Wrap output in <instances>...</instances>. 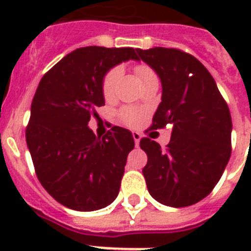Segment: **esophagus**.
<instances>
[{"mask_svg": "<svg viewBox=\"0 0 251 251\" xmlns=\"http://www.w3.org/2000/svg\"><path fill=\"white\" fill-rule=\"evenodd\" d=\"M133 138H134V142H135V146L138 147V145H139V141H141L142 135L138 131H133Z\"/></svg>", "mask_w": 251, "mask_h": 251, "instance_id": "esophagus-1", "label": "esophagus"}]
</instances>
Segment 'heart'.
Here are the masks:
<instances>
[{
	"label": "heart",
	"mask_w": 251,
	"mask_h": 251,
	"mask_svg": "<svg viewBox=\"0 0 251 251\" xmlns=\"http://www.w3.org/2000/svg\"><path fill=\"white\" fill-rule=\"evenodd\" d=\"M135 74L141 79V82L143 83L146 79H149L151 76H155V72L152 69L150 68L149 65L146 64H139L135 66ZM120 74H121V69L120 68H113L110 69L109 72H106V74L102 76L101 80V92L102 96L105 99H110L113 96L114 92V86L117 83V79L120 78ZM118 118L122 124H125L127 126H135L139 124L142 118V113L139 110L134 109V108H130V106H126V108H122L120 112H118Z\"/></svg>",
	"instance_id": "heart-1"
}]
</instances>
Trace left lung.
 Wrapping results in <instances>:
<instances>
[{"label":"left lung","mask_w":251,"mask_h":251,"mask_svg":"<svg viewBox=\"0 0 251 251\" xmlns=\"http://www.w3.org/2000/svg\"><path fill=\"white\" fill-rule=\"evenodd\" d=\"M160 76L161 102L150 129L172 126L171 142L142 138L147 189L157 202L187 207L206 198L219 182L232 152V118L208 70L194 56L176 48L137 49Z\"/></svg>","instance_id":"8db88e82"}]
</instances>
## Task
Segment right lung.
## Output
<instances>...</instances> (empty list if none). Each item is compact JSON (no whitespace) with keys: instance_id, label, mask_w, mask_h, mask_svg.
Instances as JSON below:
<instances>
[{"instance_id":"1","label":"right lung","mask_w":251,"mask_h":251,"mask_svg":"<svg viewBox=\"0 0 251 251\" xmlns=\"http://www.w3.org/2000/svg\"><path fill=\"white\" fill-rule=\"evenodd\" d=\"M130 58L139 60L137 49H75L37 86L25 141L43 187L72 210H100L118 195L126 159L134 149L133 135L113 126L100 138L87 125L104 105L102 76Z\"/></svg>"}]
</instances>
